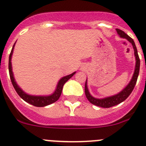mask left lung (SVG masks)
<instances>
[{
  "label": "left lung",
  "instance_id": "left-lung-1",
  "mask_svg": "<svg viewBox=\"0 0 146 146\" xmlns=\"http://www.w3.org/2000/svg\"><path fill=\"white\" fill-rule=\"evenodd\" d=\"M116 31L117 32V34L119 36L122 38H125L128 41H129L131 45H132L133 48H134V57H135L136 63H135V68H134V72L133 74L132 78L131 79L130 82L129 84L123 88V90L120 92H119L118 94H114V95L110 96V97H106L104 98H94L92 94H90V92L88 91V86H87V79L86 81L85 84V94L86 96L87 99L91 103L94 104L95 106H98L100 107H103V108H110V107L114 106L117 105L119 103H122L131 94V93L132 92L133 89H134V86L136 85L138 75H139V65H140V60H139V56H138L137 49L135 46L134 41L131 37H129L128 35H126L123 31L120 30L119 29H116Z\"/></svg>",
  "mask_w": 146,
  "mask_h": 146
}]
</instances>
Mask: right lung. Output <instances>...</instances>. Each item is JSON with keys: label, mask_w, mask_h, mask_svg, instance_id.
I'll return each instance as SVG.
<instances>
[{"label": "right lung", "mask_w": 146, "mask_h": 146, "mask_svg": "<svg viewBox=\"0 0 146 146\" xmlns=\"http://www.w3.org/2000/svg\"><path fill=\"white\" fill-rule=\"evenodd\" d=\"M15 44H14L13 46H12V51H11V53L10 54H9V76H10L11 81H12V85H13L14 88L15 89L16 92H17V94H18V95H19L24 101H26L27 103H29V104H32V105L37 107L46 106L50 105L52 103L57 101V100L59 99L60 97L61 93H62V90H63V85L68 81V80L72 78V76L75 74L76 72H73V73L71 74H68V75L63 77L61 79H60L58 84H57L55 90H54V92H53L52 94H49V95H31V94H27V93H26L25 92H23V91L21 89V87L17 85V83H16L15 81V77H14L13 72H12V54H13L14 48H15Z\"/></svg>", "instance_id": "right-lung-1"}]
</instances>
